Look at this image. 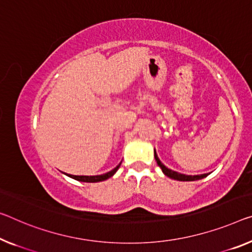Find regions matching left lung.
I'll list each match as a JSON object with an SVG mask.
<instances>
[{"instance_id":"8db88e82","label":"left lung","mask_w":252,"mask_h":252,"mask_svg":"<svg viewBox=\"0 0 252 252\" xmlns=\"http://www.w3.org/2000/svg\"><path fill=\"white\" fill-rule=\"evenodd\" d=\"M154 158H156V161H157L158 165L162 169V172H163L166 177L171 178V179L179 180V181H195V180L203 179V178H205V177L207 176V173H204V175L188 176V175H184V173H179V172H177V171H173V170H171V169L166 168V166L160 161V158H158V154L156 152V150H154Z\"/></svg>"}]
</instances>
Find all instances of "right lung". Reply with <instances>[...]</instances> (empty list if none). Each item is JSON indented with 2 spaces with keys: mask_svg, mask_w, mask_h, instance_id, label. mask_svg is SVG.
<instances>
[{
  "mask_svg": "<svg viewBox=\"0 0 252 252\" xmlns=\"http://www.w3.org/2000/svg\"><path fill=\"white\" fill-rule=\"evenodd\" d=\"M122 162L119 163L116 168H114L111 171L107 172V173H103V175H99V176H73V175H65L68 176L69 178H72V179H75L77 181H82V183H99V181H103V180H107L109 179L110 177H113L116 172H117V170L119 169V166H121Z\"/></svg>",
  "mask_w": 252,
  "mask_h": 252,
  "instance_id": "1",
  "label": "right lung"
}]
</instances>
